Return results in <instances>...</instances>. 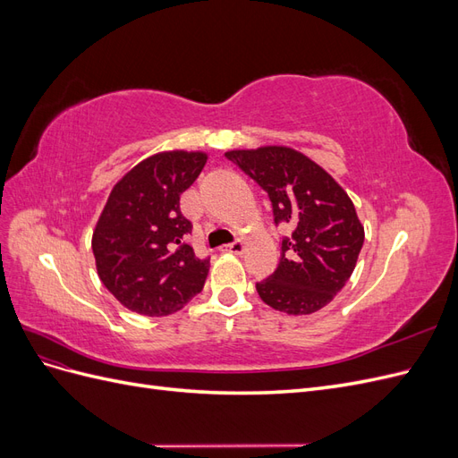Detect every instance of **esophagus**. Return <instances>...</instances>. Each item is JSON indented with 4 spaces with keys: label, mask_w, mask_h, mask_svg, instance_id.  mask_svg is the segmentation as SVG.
I'll return each mask as SVG.
<instances>
[{
    "label": "esophagus",
    "mask_w": 458,
    "mask_h": 458,
    "mask_svg": "<svg viewBox=\"0 0 458 458\" xmlns=\"http://www.w3.org/2000/svg\"><path fill=\"white\" fill-rule=\"evenodd\" d=\"M244 248H246V244H244L242 241H234V242H231V244L221 246V252H229V254H242V252H244Z\"/></svg>",
    "instance_id": "obj_1"
}]
</instances>
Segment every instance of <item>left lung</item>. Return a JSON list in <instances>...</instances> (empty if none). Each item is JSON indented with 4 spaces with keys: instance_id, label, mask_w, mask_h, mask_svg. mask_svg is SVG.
<instances>
[{
    "instance_id": "8db88e82",
    "label": "left lung",
    "mask_w": 458,
    "mask_h": 458,
    "mask_svg": "<svg viewBox=\"0 0 458 458\" xmlns=\"http://www.w3.org/2000/svg\"><path fill=\"white\" fill-rule=\"evenodd\" d=\"M225 157L267 192L275 224L293 227L279 266L256 283L276 311L310 315L332 301L352 276L365 229L355 206L330 174L290 147L229 150Z\"/></svg>"
}]
</instances>
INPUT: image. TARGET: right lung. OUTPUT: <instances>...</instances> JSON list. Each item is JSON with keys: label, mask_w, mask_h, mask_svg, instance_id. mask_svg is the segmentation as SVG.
<instances>
[{"label": "right lung", "mask_w": 458, "mask_h": 458, "mask_svg": "<svg viewBox=\"0 0 458 458\" xmlns=\"http://www.w3.org/2000/svg\"><path fill=\"white\" fill-rule=\"evenodd\" d=\"M206 160V152H158L110 191L91 248L101 283L130 311L172 315L202 290L210 258H197L185 242L192 225L179 210V195Z\"/></svg>", "instance_id": "obj_1"}]
</instances>
